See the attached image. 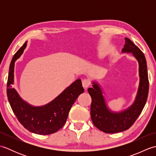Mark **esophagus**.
Returning a JSON list of instances; mask_svg holds the SVG:
<instances>
[{
	"label": "esophagus",
	"instance_id": "1",
	"mask_svg": "<svg viewBox=\"0 0 156 156\" xmlns=\"http://www.w3.org/2000/svg\"><path fill=\"white\" fill-rule=\"evenodd\" d=\"M90 81L88 80V79H84L82 80V86L84 88V89H87L90 86Z\"/></svg>",
	"mask_w": 156,
	"mask_h": 156
}]
</instances>
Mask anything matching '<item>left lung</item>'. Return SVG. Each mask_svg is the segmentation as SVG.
<instances>
[{"label": "left lung", "mask_w": 156, "mask_h": 156, "mask_svg": "<svg viewBox=\"0 0 156 156\" xmlns=\"http://www.w3.org/2000/svg\"><path fill=\"white\" fill-rule=\"evenodd\" d=\"M125 40L122 52L132 53L139 63L140 84L133 104L125 111L112 112L106 105L101 88L97 82H92V88L88 89L92 98L90 115L92 122L99 130L107 133H119L130 128L140 115L147 99L149 80L145 57L141 49L130 39L125 37Z\"/></svg>", "instance_id": "1"}]
</instances>
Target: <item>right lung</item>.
Listing matches in <instances>:
<instances>
[{"mask_svg":"<svg viewBox=\"0 0 156 156\" xmlns=\"http://www.w3.org/2000/svg\"><path fill=\"white\" fill-rule=\"evenodd\" d=\"M27 42L16 51L10 64L6 89L8 100L16 118L26 129L39 135L54 133L64 125L72 106L84 89L81 80L78 79L44 106L34 107L23 101L12 88V84L14 82L15 62L23 54Z\"/></svg>","mask_w":156,"mask_h":156,"instance_id":"right-lung-1","label":"right lung"}]
</instances>
